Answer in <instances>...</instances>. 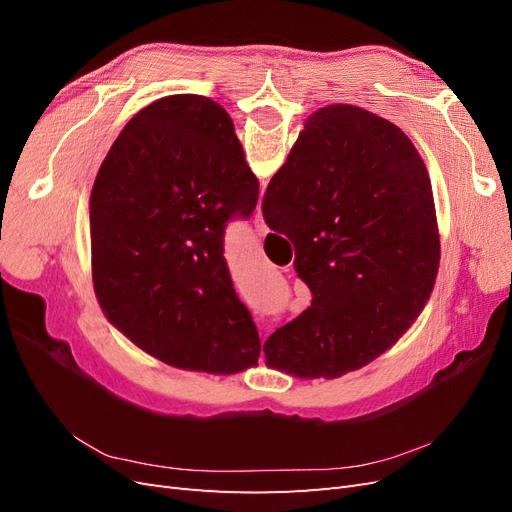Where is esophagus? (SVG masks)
Segmentation results:
<instances>
[{
  "label": "esophagus",
  "instance_id": "esophagus-1",
  "mask_svg": "<svg viewBox=\"0 0 512 512\" xmlns=\"http://www.w3.org/2000/svg\"><path fill=\"white\" fill-rule=\"evenodd\" d=\"M254 228H256V235H267V232H269V226H267V222H265V215H262L260 209H258V213H256Z\"/></svg>",
  "mask_w": 512,
  "mask_h": 512
}]
</instances>
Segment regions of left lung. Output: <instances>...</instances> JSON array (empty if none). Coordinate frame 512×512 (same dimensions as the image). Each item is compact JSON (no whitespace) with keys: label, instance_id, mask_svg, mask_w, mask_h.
Segmentation results:
<instances>
[{"label":"left lung","instance_id":"1","mask_svg":"<svg viewBox=\"0 0 512 512\" xmlns=\"http://www.w3.org/2000/svg\"><path fill=\"white\" fill-rule=\"evenodd\" d=\"M256 203L258 179L218 102L179 94L138 111L89 196L106 320L170 367L215 376L256 367V324L224 260L226 222L247 220Z\"/></svg>","mask_w":512,"mask_h":512}]
</instances>
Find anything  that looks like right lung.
I'll return each mask as SVG.
<instances>
[{
    "label": "right lung",
    "instance_id": "obj_1",
    "mask_svg": "<svg viewBox=\"0 0 512 512\" xmlns=\"http://www.w3.org/2000/svg\"><path fill=\"white\" fill-rule=\"evenodd\" d=\"M294 243L312 290L305 312L265 342L267 367L339 378L393 348L425 309L440 267L425 162L395 123L329 104L305 121L262 200Z\"/></svg>",
    "mask_w": 512,
    "mask_h": 512
}]
</instances>
